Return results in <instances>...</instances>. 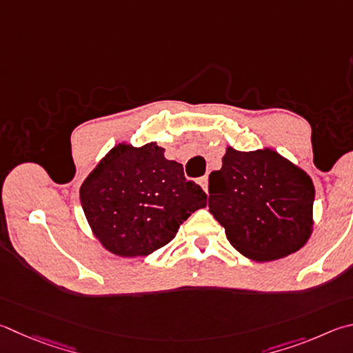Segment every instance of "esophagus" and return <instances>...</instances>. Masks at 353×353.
I'll return each instance as SVG.
<instances>
[{"label":"esophagus","instance_id":"obj_1","mask_svg":"<svg viewBox=\"0 0 353 353\" xmlns=\"http://www.w3.org/2000/svg\"><path fill=\"white\" fill-rule=\"evenodd\" d=\"M199 185H201L205 193H208V177L207 176L199 179Z\"/></svg>","mask_w":353,"mask_h":353}]
</instances>
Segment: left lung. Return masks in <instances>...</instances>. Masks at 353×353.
<instances>
[{"mask_svg": "<svg viewBox=\"0 0 353 353\" xmlns=\"http://www.w3.org/2000/svg\"><path fill=\"white\" fill-rule=\"evenodd\" d=\"M208 207L232 245L256 262L303 248L313 233L310 176L272 148L227 146L222 168L208 177Z\"/></svg>", "mask_w": 353, "mask_h": 353, "instance_id": "1", "label": "left lung"}]
</instances>
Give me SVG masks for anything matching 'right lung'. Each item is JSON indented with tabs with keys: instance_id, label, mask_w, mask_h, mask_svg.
<instances>
[{
	"instance_id": "1",
	"label": "right lung",
	"mask_w": 353,
	"mask_h": 353,
	"mask_svg": "<svg viewBox=\"0 0 353 353\" xmlns=\"http://www.w3.org/2000/svg\"><path fill=\"white\" fill-rule=\"evenodd\" d=\"M80 201L94 238L120 258L162 248L191 213L207 207L203 190L156 142L115 145L81 183Z\"/></svg>"
}]
</instances>
